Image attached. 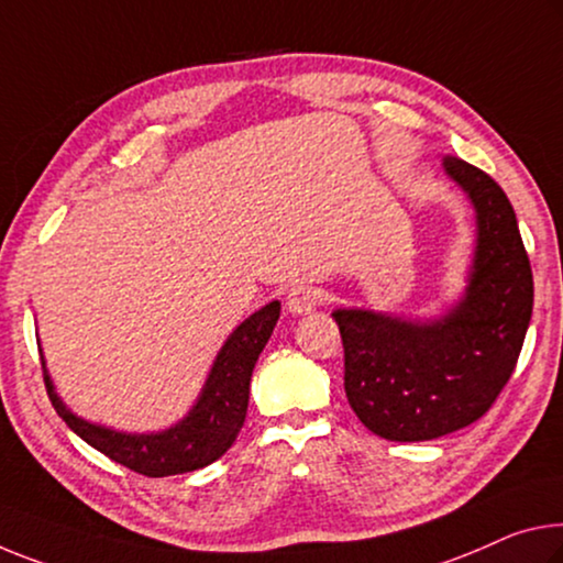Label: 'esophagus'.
<instances>
[{
  "mask_svg": "<svg viewBox=\"0 0 563 563\" xmlns=\"http://www.w3.org/2000/svg\"><path fill=\"white\" fill-rule=\"evenodd\" d=\"M285 306H288L292 316H308L320 306V292L313 285H296V288H290L288 298H285Z\"/></svg>",
  "mask_w": 563,
  "mask_h": 563,
  "instance_id": "obj_1",
  "label": "esophagus"
}]
</instances>
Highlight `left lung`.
Masks as SVG:
<instances>
[{"label":"left lung","mask_w":563,"mask_h":563,"mask_svg":"<svg viewBox=\"0 0 563 563\" xmlns=\"http://www.w3.org/2000/svg\"><path fill=\"white\" fill-rule=\"evenodd\" d=\"M443 173L476 212L461 300L431 320L333 310L347 404L368 431L400 443L453 433L494 406L519 361L533 308L531 263L506 192L459 157H443Z\"/></svg>","instance_id":"1"}]
</instances>
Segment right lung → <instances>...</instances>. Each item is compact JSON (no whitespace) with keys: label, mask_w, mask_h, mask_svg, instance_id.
<instances>
[{"label":"right lung","mask_w":563,"mask_h":563,"mask_svg":"<svg viewBox=\"0 0 563 563\" xmlns=\"http://www.w3.org/2000/svg\"><path fill=\"white\" fill-rule=\"evenodd\" d=\"M278 318V300L267 302L245 318L222 343L198 400L187 410L185 418L165 431L124 433L79 418L57 396L47 363H44L40 351L44 386H47V396L62 421L73 428L85 443L104 453L107 459L150 478L187 474V471L210 466L235 443L247 413L250 376H253L257 355L263 353L267 338L273 335Z\"/></svg>","instance_id":"obj_1"}]
</instances>
